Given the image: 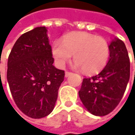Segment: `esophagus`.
<instances>
[{
	"label": "esophagus",
	"mask_w": 135,
	"mask_h": 135,
	"mask_svg": "<svg viewBox=\"0 0 135 135\" xmlns=\"http://www.w3.org/2000/svg\"><path fill=\"white\" fill-rule=\"evenodd\" d=\"M72 74V72H70V71H66L65 72V76L66 77H68V76H69Z\"/></svg>",
	"instance_id": "34e87169"
}]
</instances>
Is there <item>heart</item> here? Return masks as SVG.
I'll use <instances>...</instances> for the list:
<instances>
[{"mask_svg":"<svg viewBox=\"0 0 135 135\" xmlns=\"http://www.w3.org/2000/svg\"><path fill=\"white\" fill-rule=\"evenodd\" d=\"M52 54L57 67L62 68L73 55L74 67L93 74L106 65L110 56V46L101 37L86 32H76L65 35L62 41L55 40L52 46Z\"/></svg>","mask_w":135,"mask_h":135,"instance_id":"1","label":"heart"}]
</instances>
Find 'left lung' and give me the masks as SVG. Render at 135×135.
<instances>
[{"label": "left lung", "mask_w": 135, "mask_h": 135, "mask_svg": "<svg viewBox=\"0 0 135 135\" xmlns=\"http://www.w3.org/2000/svg\"><path fill=\"white\" fill-rule=\"evenodd\" d=\"M110 46V58L104 68L91 77L83 78L80 98L95 116H105L119 104L130 78V61L127 49L116 38Z\"/></svg>", "instance_id": "1"}]
</instances>
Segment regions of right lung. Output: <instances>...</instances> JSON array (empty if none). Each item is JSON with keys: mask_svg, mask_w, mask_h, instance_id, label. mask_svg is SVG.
I'll return each mask as SVG.
<instances>
[{"mask_svg": "<svg viewBox=\"0 0 135 135\" xmlns=\"http://www.w3.org/2000/svg\"><path fill=\"white\" fill-rule=\"evenodd\" d=\"M45 27L18 38L9 55L7 78L13 98L26 116L40 119L54 108L65 71L54 65Z\"/></svg>", "mask_w": 135, "mask_h": 135, "instance_id": "right-lung-1", "label": "right lung"}]
</instances>
